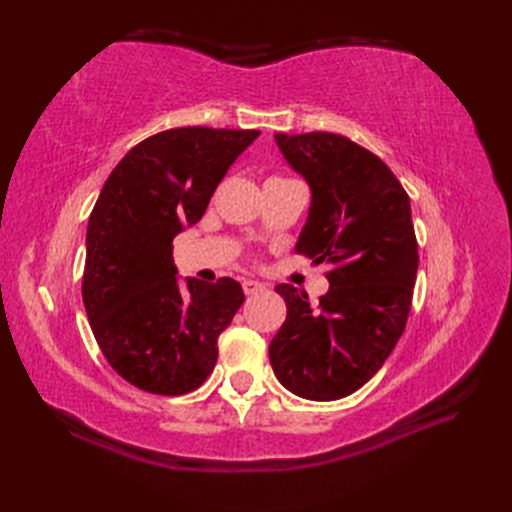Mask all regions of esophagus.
I'll return each mask as SVG.
<instances>
[{
	"label": "esophagus",
	"instance_id": "obj_1",
	"mask_svg": "<svg viewBox=\"0 0 512 512\" xmlns=\"http://www.w3.org/2000/svg\"><path fill=\"white\" fill-rule=\"evenodd\" d=\"M262 290H265V284H260L256 280H243V292L247 294V297H250V294H258Z\"/></svg>",
	"mask_w": 512,
	"mask_h": 512
}]
</instances>
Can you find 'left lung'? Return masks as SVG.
I'll return each mask as SVG.
<instances>
[{
  "mask_svg": "<svg viewBox=\"0 0 512 512\" xmlns=\"http://www.w3.org/2000/svg\"><path fill=\"white\" fill-rule=\"evenodd\" d=\"M312 190L297 252L324 262L329 292L275 286L286 322L269 359L286 389L312 401L342 399L376 374L404 333L418 269L410 198L374 153L331 132L275 134Z\"/></svg>",
  "mask_w": 512,
  "mask_h": 512,
  "instance_id": "8db88e82",
  "label": "left lung"
}]
</instances>
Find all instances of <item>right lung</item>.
I'll return each instance as SVG.
<instances>
[{"instance_id": "1", "label": "right lung", "mask_w": 512, "mask_h": 512, "mask_svg": "<svg viewBox=\"0 0 512 512\" xmlns=\"http://www.w3.org/2000/svg\"><path fill=\"white\" fill-rule=\"evenodd\" d=\"M258 130L175 128L132 147L108 175L87 224L83 303L96 342L136 389L185 395L218 361L241 284L179 286L173 239L194 226Z\"/></svg>"}]
</instances>
